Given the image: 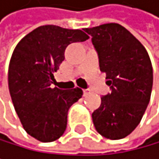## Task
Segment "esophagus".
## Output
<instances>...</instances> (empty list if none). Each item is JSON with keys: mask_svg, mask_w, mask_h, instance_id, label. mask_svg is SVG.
Listing matches in <instances>:
<instances>
[{"mask_svg": "<svg viewBox=\"0 0 159 159\" xmlns=\"http://www.w3.org/2000/svg\"><path fill=\"white\" fill-rule=\"evenodd\" d=\"M83 92H84V95L85 97V95H88L90 93V90L89 89H83Z\"/></svg>", "mask_w": 159, "mask_h": 159, "instance_id": "esophagus-1", "label": "esophagus"}]
</instances>
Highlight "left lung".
<instances>
[{
    "label": "left lung",
    "mask_w": 159,
    "mask_h": 159,
    "mask_svg": "<svg viewBox=\"0 0 159 159\" xmlns=\"http://www.w3.org/2000/svg\"><path fill=\"white\" fill-rule=\"evenodd\" d=\"M84 32L92 36L99 69L106 73L111 89L93 112V125L107 139H123L139 125L149 102L153 81L149 56L139 39L118 24Z\"/></svg>",
    "instance_id": "1"
}]
</instances>
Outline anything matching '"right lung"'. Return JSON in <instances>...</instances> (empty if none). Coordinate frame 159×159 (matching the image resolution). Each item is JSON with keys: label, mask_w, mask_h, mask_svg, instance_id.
<instances>
[{"label": "right lung", "mask_w": 159, "mask_h": 159, "mask_svg": "<svg viewBox=\"0 0 159 159\" xmlns=\"http://www.w3.org/2000/svg\"><path fill=\"white\" fill-rule=\"evenodd\" d=\"M89 38L80 30L47 25L34 29L15 48L9 65L10 94L25 130L39 141L51 142L64 134L67 111L83 95L79 88L60 89L52 84L66 47Z\"/></svg>", "instance_id": "right-lung-1"}]
</instances>
